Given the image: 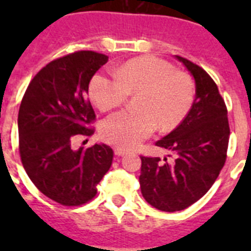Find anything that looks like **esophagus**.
Wrapping results in <instances>:
<instances>
[{
  "label": "esophagus",
  "mask_w": 251,
  "mask_h": 251,
  "mask_svg": "<svg viewBox=\"0 0 251 251\" xmlns=\"http://www.w3.org/2000/svg\"><path fill=\"white\" fill-rule=\"evenodd\" d=\"M114 153H115V154H117V156H124V154L127 153V151L122 150V148H115Z\"/></svg>",
  "instance_id": "obj_1"
}]
</instances>
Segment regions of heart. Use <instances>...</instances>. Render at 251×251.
<instances>
[{
  "label": "heart",
  "instance_id": "obj_1",
  "mask_svg": "<svg viewBox=\"0 0 251 251\" xmlns=\"http://www.w3.org/2000/svg\"><path fill=\"white\" fill-rule=\"evenodd\" d=\"M117 74H97L89 85L90 97L100 110L121 105L130 94H141L137 100L139 112L122 110L101 123V137L117 147L136 148L152 136L157 124L163 132L172 130L191 109L195 99L191 77L166 60L137 57L122 65Z\"/></svg>",
  "mask_w": 251,
  "mask_h": 251
}]
</instances>
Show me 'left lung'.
Segmentation results:
<instances>
[{
	"mask_svg": "<svg viewBox=\"0 0 251 251\" xmlns=\"http://www.w3.org/2000/svg\"><path fill=\"white\" fill-rule=\"evenodd\" d=\"M196 81V98L186 118L156 146L174 161L142 156L139 185L145 200L161 211L185 210L211 188L229 146L227 108L216 83L201 66L176 55Z\"/></svg>",
	"mask_w": 251,
	"mask_h": 251,
	"instance_id": "obj_1",
	"label": "left lung"
}]
</instances>
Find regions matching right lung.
Returning <instances> with one entry per match:
<instances>
[{
	"label": "right lung",
	"instance_id": "1",
	"mask_svg": "<svg viewBox=\"0 0 251 251\" xmlns=\"http://www.w3.org/2000/svg\"><path fill=\"white\" fill-rule=\"evenodd\" d=\"M108 56L79 50L46 64L28 84L19 110L22 166L46 197L63 206H80L97 195L112 166L106 145L73 150L77 137L94 133L89 83Z\"/></svg>",
	"mask_w": 251,
	"mask_h": 251
}]
</instances>
